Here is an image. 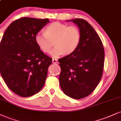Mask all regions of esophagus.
<instances>
[{
    "label": "esophagus",
    "instance_id": "34e87169",
    "mask_svg": "<svg viewBox=\"0 0 121 121\" xmlns=\"http://www.w3.org/2000/svg\"><path fill=\"white\" fill-rule=\"evenodd\" d=\"M52 62H53V64H57L58 62H57V60L56 59H52Z\"/></svg>",
    "mask_w": 121,
    "mask_h": 121
}]
</instances>
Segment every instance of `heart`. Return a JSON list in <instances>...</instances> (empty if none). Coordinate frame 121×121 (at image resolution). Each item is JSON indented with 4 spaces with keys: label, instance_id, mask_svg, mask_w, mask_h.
<instances>
[{
    "label": "heart",
    "instance_id": "obj_1",
    "mask_svg": "<svg viewBox=\"0 0 121 121\" xmlns=\"http://www.w3.org/2000/svg\"><path fill=\"white\" fill-rule=\"evenodd\" d=\"M81 39L79 29L75 26H69L61 23L50 24L45 29V33L39 32L35 35V41L39 48L44 52L49 51L55 41L56 46L49 55L57 59L64 53L69 55L76 50Z\"/></svg>",
    "mask_w": 121,
    "mask_h": 121
}]
</instances>
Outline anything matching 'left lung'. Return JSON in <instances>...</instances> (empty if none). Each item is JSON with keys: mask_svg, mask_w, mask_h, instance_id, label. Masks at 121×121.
Returning a JSON list of instances; mask_svg holds the SVG:
<instances>
[{"mask_svg": "<svg viewBox=\"0 0 121 121\" xmlns=\"http://www.w3.org/2000/svg\"><path fill=\"white\" fill-rule=\"evenodd\" d=\"M77 25L81 34L79 46L59 60L61 88L67 96L80 99L89 95L99 83L104 62V50L99 36L88 22L81 18L66 20Z\"/></svg>", "mask_w": 121, "mask_h": 121, "instance_id": "obj_1", "label": "left lung"}]
</instances>
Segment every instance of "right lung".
Instances as JSON below:
<instances>
[{"label":"right lung","instance_id":"1","mask_svg":"<svg viewBox=\"0 0 121 121\" xmlns=\"http://www.w3.org/2000/svg\"><path fill=\"white\" fill-rule=\"evenodd\" d=\"M48 19L22 17L7 27L0 44V72L8 88L21 97L43 88L52 59L40 50L35 35Z\"/></svg>","mask_w":121,"mask_h":121}]
</instances>
